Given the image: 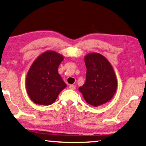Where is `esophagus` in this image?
Masks as SVG:
<instances>
[{
  "instance_id": "1",
  "label": "esophagus",
  "mask_w": 146,
  "mask_h": 146,
  "mask_svg": "<svg viewBox=\"0 0 146 146\" xmlns=\"http://www.w3.org/2000/svg\"><path fill=\"white\" fill-rule=\"evenodd\" d=\"M69 88H70L71 90H75V88H76V86H75V85H70V86H69Z\"/></svg>"
}]
</instances>
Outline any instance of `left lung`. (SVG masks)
Masks as SVG:
<instances>
[{"label":"left lung","mask_w":146,"mask_h":146,"mask_svg":"<svg viewBox=\"0 0 146 146\" xmlns=\"http://www.w3.org/2000/svg\"><path fill=\"white\" fill-rule=\"evenodd\" d=\"M86 79L78 90L87 103L94 106L105 104L112 99L117 86L112 65L102 54L91 52L84 56Z\"/></svg>","instance_id":"1"}]
</instances>
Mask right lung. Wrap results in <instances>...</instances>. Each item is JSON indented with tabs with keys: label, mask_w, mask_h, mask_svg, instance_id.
Returning <instances> with one entry per match:
<instances>
[{
	"label": "right lung",
	"mask_w": 146,
	"mask_h": 146,
	"mask_svg": "<svg viewBox=\"0 0 146 146\" xmlns=\"http://www.w3.org/2000/svg\"><path fill=\"white\" fill-rule=\"evenodd\" d=\"M64 58L63 55L49 50L40 54L31 65L26 77V89L34 103L51 105L66 88L58 71Z\"/></svg>",
	"instance_id": "right-lung-1"
}]
</instances>
